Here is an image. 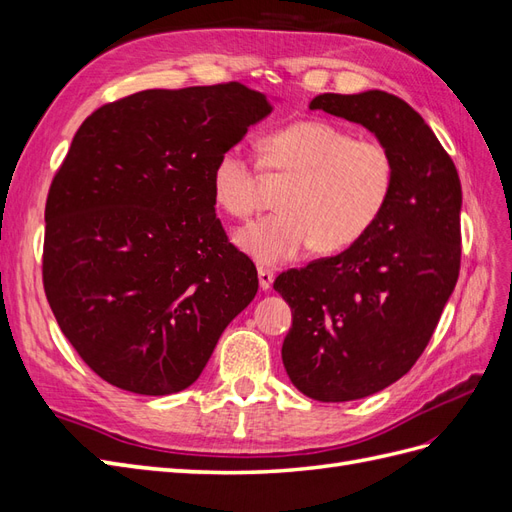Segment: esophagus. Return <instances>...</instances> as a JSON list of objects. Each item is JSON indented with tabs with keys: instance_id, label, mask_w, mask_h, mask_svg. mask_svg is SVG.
<instances>
[{
	"instance_id": "34e87169",
	"label": "esophagus",
	"mask_w": 512,
	"mask_h": 512,
	"mask_svg": "<svg viewBox=\"0 0 512 512\" xmlns=\"http://www.w3.org/2000/svg\"><path fill=\"white\" fill-rule=\"evenodd\" d=\"M273 271L267 269V267H258V282H260V288L262 290H269L271 284H273Z\"/></svg>"
}]
</instances>
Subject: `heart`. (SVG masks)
<instances>
[{
    "mask_svg": "<svg viewBox=\"0 0 512 512\" xmlns=\"http://www.w3.org/2000/svg\"><path fill=\"white\" fill-rule=\"evenodd\" d=\"M258 164L235 145L211 168L215 203L247 220L260 203V175L288 181L277 196L280 213L239 230L237 245L260 265H280L316 247L342 252L376 226L397 181L391 149L376 138L329 121H297L260 141Z\"/></svg>",
    "mask_w": 512,
    "mask_h": 512,
    "instance_id": "b5f03b06",
    "label": "heart"
}]
</instances>
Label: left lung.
Wrapping results in <instances>:
<instances>
[{
    "label": "left lung",
    "instance_id": "1",
    "mask_svg": "<svg viewBox=\"0 0 512 512\" xmlns=\"http://www.w3.org/2000/svg\"><path fill=\"white\" fill-rule=\"evenodd\" d=\"M309 108L361 123L397 162L389 205L361 241L273 282L292 309L290 382L318 401H352L408 374L438 327L461 267V181L425 119L393 94H322Z\"/></svg>",
    "mask_w": 512,
    "mask_h": 512
}]
</instances>
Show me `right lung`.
I'll use <instances>...</instances> for the list:
<instances>
[{"mask_svg": "<svg viewBox=\"0 0 512 512\" xmlns=\"http://www.w3.org/2000/svg\"><path fill=\"white\" fill-rule=\"evenodd\" d=\"M273 104L230 81L147 89L76 130L44 207L42 284L61 333L108 384L188 389L258 290L215 218L211 168Z\"/></svg>", "mask_w": 512, "mask_h": 512, "instance_id": "obj_1", "label": "right lung"}]
</instances>
